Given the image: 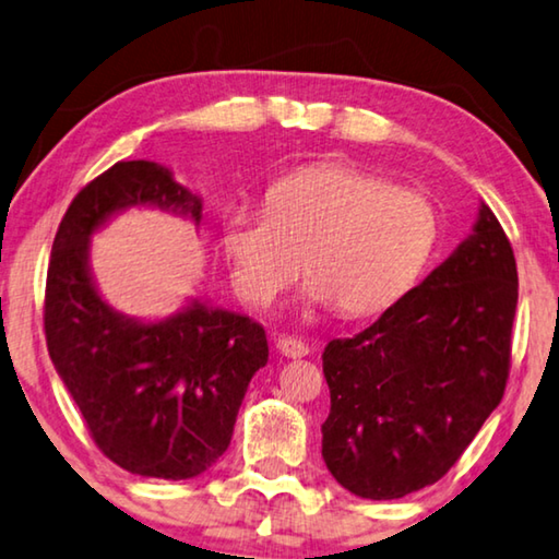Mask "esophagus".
Masks as SVG:
<instances>
[{
  "label": "esophagus",
  "instance_id": "1",
  "mask_svg": "<svg viewBox=\"0 0 559 559\" xmlns=\"http://www.w3.org/2000/svg\"><path fill=\"white\" fill-rule=\"evenodd\" d=\"M277 349L282 357H289V359H297V357H307L309 355V345L302 340L297 337H289V334H282L277 340Z\"/></svg>",
  "mask_w": 559,
  "mask_h": 559
}]
</instances>
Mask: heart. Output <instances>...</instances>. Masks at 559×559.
I'll list each match as a JSON object with an SVG mask.
<instances>
[{
    "label": "heart",
    "instance_id": "heart-1",
    "mask_svg": "<svg viewBox=\"0 0 559 559\" xmlns=\"http://www.w3.org/2000/svg\"><path fill=\"white\" fill-rule=\"evenodd\" d=\"M440 235L432 202L347 165H314L282 177L264 210L222 217L231 282L254 307H270L299 270L312 274L307 307L369 317L415 287Z\"/></svg>",
    "mask_w": 559,
    "mask_h": 559
}]
</instances>
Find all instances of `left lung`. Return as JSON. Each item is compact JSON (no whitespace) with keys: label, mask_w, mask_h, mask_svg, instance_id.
I'll use <instances>...</instances> for the list:
<instances>
[{"label":"left lung","mask_w":559,"mask_h":559,"mask_svg":"<svg viewBox=\"0 0 559 559\" xmlns=\"http://www.w3.org/2000/svg\"><path fill=\"white\" fill-rule=\"evenodd\" d=\"M518 264L483 202L472 235L380 320L324 347L322 457L365 500H397L460 460L510 374Z\"/></svg>","instance_id":"left-lung-1"}]
</instances>
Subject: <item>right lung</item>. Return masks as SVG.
I'll return each mask as SVG.
<instances>
[{
	"label": "right lung",
	"instance_id": "add662e5",
	"mask_svg": "<svg viewBox=\"0 0 559 559\" xmlns=\"http://www.w3.org/2000/svg\"><path fill=\"white\" fill-rule=\"evenodd\" d=\"M152 207L200 225L202 197L157 162H117L84 187L51 245L47 349L107 457L132 475L192 479L229 448L250 380L267 365L262 324L194 297L162 320L99 295L90 242L111 217Z\"/></svg>",
	"mask_w": 559,
	"mask_h": 559
}]
</instances>
